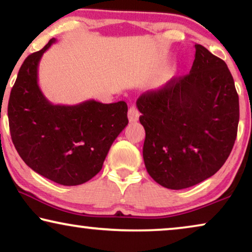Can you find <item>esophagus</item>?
Wrapping results in <instances>:
<instances>
[{"label":"esophagus","instance_id":"esophagus-1","mask_svg":"<svg viewBox=\"0 0 252 252\" xmlns=\"http://www.w3.org/2000/svg\"><path fill=\"white\" fill-rule=\"evenodd\" d=\"M139 117H140V112L139 110H137L135 106H130L129 110H128V120L130 123H135L139 120Z\"/></svg>","mask_w":252,"mask_h":252}]
</instances>
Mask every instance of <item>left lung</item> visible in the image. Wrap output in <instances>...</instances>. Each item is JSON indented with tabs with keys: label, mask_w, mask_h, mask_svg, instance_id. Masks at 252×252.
Listing matches in <instances>:
<instances>
[{
	"label": "left lung",
	"mask_w": 252,
	"mask_h": 252,
	"mask_svg": "<svg viewBox=\"0 0 252 252\" xmlns=\"http://www.w3.org/2000/svg\"><path fill=\"white\" fill-rule=\"evenodd\" d=\"M189 74L173 78L137 98L146 130L148 173L168 189H185L212 177L228 158L240 119L239 95L227 65L195 44Z\"/></svg>",
	"instance_id": "8db88e82"
}]
</instances>
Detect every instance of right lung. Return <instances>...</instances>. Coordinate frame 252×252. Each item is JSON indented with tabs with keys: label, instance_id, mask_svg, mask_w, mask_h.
<instances>
[{
	"label": "right lung",
	"instance_id": "right-lung-1",
	"mask_svg": "<svg viewBox=\"0 0 252 252\" xmlns=\"http://www.w3.org/2000/svg\"><path fill=\"white\" fill-rule=\"evenodd\" d=\"M55 42L51 39L31 54L19 68L8 104L10 134L27 166L56 184L78 186L101 171L110 147L128 124V109L124 101H48L37 84V67Z\"/></svg>",
	"mask_w": 252,
	"mask_h": 252
}]
</instances>
